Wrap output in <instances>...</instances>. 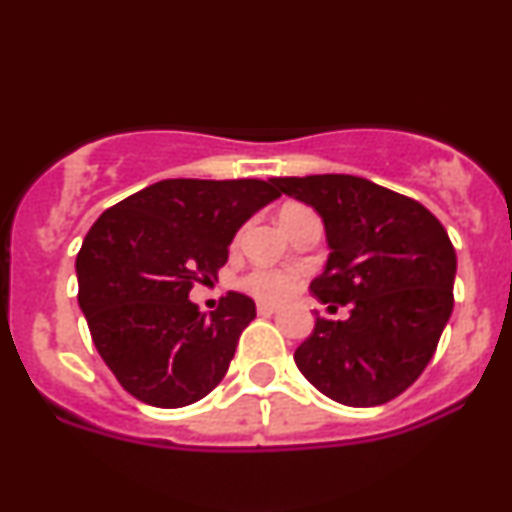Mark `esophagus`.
<instances>
[{
  "label": "esophagus",
  "instance_id": "esophagus-1",
  "mask_svg": "<svg viewBox=\"0 0 512 512\" xmlns=\"http://www.w3.org/2000/svg\"><path fill=\"white\" fill-rule=\"evenodd\" d=\"M276 310H279V305L276 303H267V301L257 303V313L260 315H272V313H276Z\"/></svg>",
  "mask_w": 512,
  "mask_h": 512
}]
</instances>
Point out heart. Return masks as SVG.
I'll list each match as a JSON object with an SVG mask.
<instances>
[{"label": "heart", "mask_w": 512, "mask_h": 512, "mask_svg": "<svg viewBox=\"0 0 512 512\" xmlns=\"http://www.w3.org/2000/svg\"><path fill=\"white\" fill-rule=\"evenodd\" d=\"M289 209H296V207H289ZM293 284H296V276H293V272H286V269H269V267L255 269V272L245 276L243 281L245 289L252 291L260 298H269V301L289 296Z\"/></svg>", "instance_id": "1"}]
</instances>
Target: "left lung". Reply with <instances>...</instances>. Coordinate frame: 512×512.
<instances>
[{
  "label": "left lung",
  "mask_w": 512,
  "mask_h": 512,
  "mask_svg": "<svg viewBox=\"0 0 512 512\" xmlns=\"http://www.w3.org/2000/svg\"><path fill=\"white\" fill-rule=\"evenodd\" d=\"M313 207L330 255L310 291L349 305L346 320L315 313L296 366L322 395L346 407H378L424 373L452 313L457 257L424 204L358 175L272 178Z\"/></svg>",
  "instance_id": "8db88e82"
}]
</instances>
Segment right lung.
Returning a JSON list of instances; mask_svg holds the SVG:
<instances>
[{
  "label": "right lung",
  "mask_w": 512,
  "mask_h": 512,
  "mask_svg": "<svg viewBox=\"0 0 512 512\" xmlns=\"http://www.w3.org/2000/svg\"><path fill=\"white\" fill-rule=\"evenodd\" d=\"M279 197L272 180L178 178L98 216L76 255L79 308L129 395L178 409L221 383L255 301L228 291L207 315L190 289L216 279L240 226Z\"/></svg>",
  "instance_id": "1"
}]
</instances>
